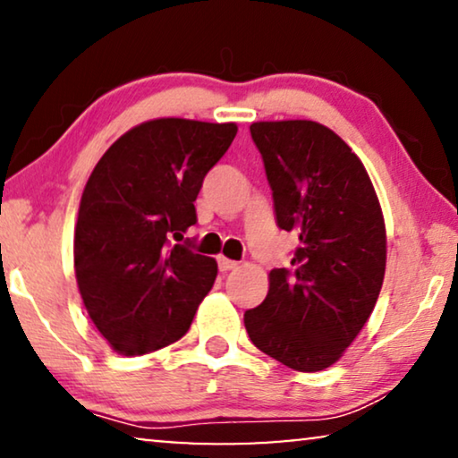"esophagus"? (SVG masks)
Here are the masks:
<instances>
[{
    "label": "esophagus",
    "instance_id": "1",
    "mask_svg": "<svg viewBox=\"0 0 458 458\" xmlns=\"http://www.w3.org/2000/svg\"><path fill=\"white\" fill-rule=\"evenodd\" d=\"M237 265H240V262L225 259V256H218V268H221V271H233V268H237Z\"/></svg>",
    "mask_w": 458,
    "mask_h": 458
}]
</instances>
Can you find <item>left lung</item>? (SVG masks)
Here are the masks:
<instances>
[{
  "mask_svg": "<svg viewBox=\"0 0 458 458\" xmlns=\"http://www.w3.org/2000/svg\"><path fill=\"white\" fill-rule=\"evenodd\" d=\"M277 225L298 235L290 268L268 273V293L246 310L250 340L293 371H323L365 327L386 275L377 193L346 141L315 121L250 124Z\"/></svg>",
  "mask_w": 458,
  "mask_h": 458,
  "instance_id": "1",
  "label": "left lung"
}]
</instances>
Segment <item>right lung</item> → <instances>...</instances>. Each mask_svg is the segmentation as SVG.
Instances as JSON below:
<instances>
[{
	"label": "right lung",
	"mask_w": 458,
	"mask_h": 458,
	"mask_svg": "<svg viewBox=\"0 0 458 458\" xmlns=\"http://www.w3.org/2000/svg\"><path fill=\"white\" fill-rule=\"evenodd\" d=\"M235 123L154 118L118 137L93 168L74 227V275L89 318L124 356L181 340L216 279V260L191 252L206 173Z\"/></svg>",
	"instance_id": "1"
}]
</instances>
